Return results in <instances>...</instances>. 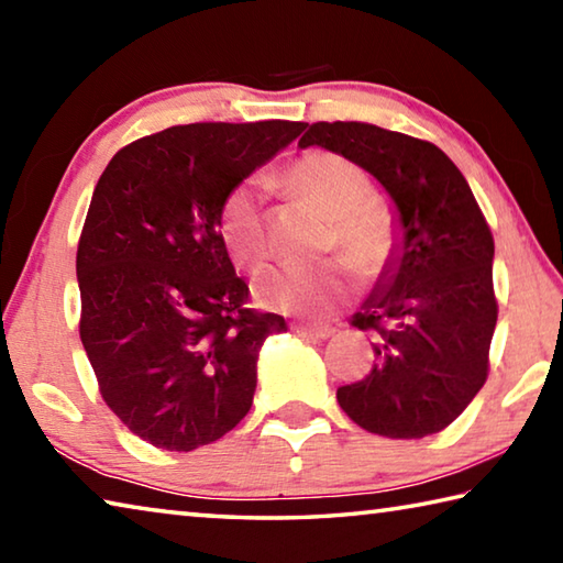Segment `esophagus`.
<instances>
[{
    "mask_svg": "<svg viewBox=\"0 0 563 563\" xmlns=\"http://www.w3.org/2000/svg\"><path fill=\"white\" fill-rule=\"evenodd\" d=\"M292 332H298L302 338H312V340H328L332 338L335 328L330 325H292Z\"/></svg>",
    "mask_w": 563,
    "mask_h": 563,
    "instance_id": "34e87169",
    "label": "esophagus"
}]
</instances>
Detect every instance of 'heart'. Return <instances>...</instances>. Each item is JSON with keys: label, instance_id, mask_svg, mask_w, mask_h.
Returning a JSON list of instances; mask_svg holds the SVG:
<instances>
[{"label": "heart", "instance_id": "obj_1", "mask_svg": "<svg viewBox=\"0 0 563 563\" xmlns=\"http://www.w3.org/2000/svg\"><path fill=\"white\" fill-rule=\"evenodd\" d=\"M283 184L332 218L328 247H340L351 265L342 258L320 265H275L255 278V300L268 310L325 318L350 298V268L362 280H375L393 263L399 243L397 221L385 203L367 198L365 170L330 151H308L292 161ZM218 231L243 268H258L268 258V221L255 188L241 186L225 198Z\"/></svg>", "mask_w": 563, "mask_h": 563}]
</instances>
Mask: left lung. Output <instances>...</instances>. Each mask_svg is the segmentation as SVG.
Returning <instances> with one entry per match:
<instances>
[{
	"label": "left lung",
	"instance_id": "1",
	"mask_svg": "<svg viewBox=\"0 0 563 563\" xmlns=\"http://www.w3.org/2000/svg\"><path fill=\"white\" fill-rule=\"evenodd\" d=\"M365 168L393 198L399 243L352 325L375 332V365L338 389L362 430L422 440L460 417L487 383L497 328L494 238L442 148L362 121H318L298 141Z\"/></svg>",
	"mask_w": 563,
	"mask_h": 563
}]
</instances>
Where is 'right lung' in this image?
Segmentation results:
<instances>
[{
    "mask_svg": "<svg viewBox=\"0 0 563 563\" xmlns=\"http://www.w3.org/2000/svg\"><path fill=\"white\" fill-rule=\"evenodd\" d=\"M302 121L186 123L109 161L76 251L79 335L103 402L141 440L190 452L253 405L258 352L283 316L245 308L218 218Z\"/></svg>",
    "mask_w": 563,
    "mask_h": 563,
    "instance_id": "1",
    "label": "right lung"
}]
</instances>
